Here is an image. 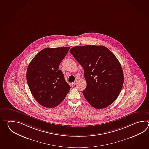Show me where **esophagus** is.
<instances>
[{"label": "esophagus", "instance_id": "obj_1", "mask_svg": "<svg viewBox=\"0 0 149 149\" xmlns=\"http://www.w3.org/2000/svg\"><path fill=\"white\" fill-rule=\"evenodd\" d=\"M77 81H74V82L72 83V85L73 86H74L76 85V84H77Z\"/></svg>", "mask_w": 149, "mask_h": 149}]
</instances>
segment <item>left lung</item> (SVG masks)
<instances>
[{
    "label": "left lung",
    "mask_w": 149,
    "mask_h": 149,
    "mask_svg": "<svg viewBox=\"0 0 149 149\" xmlns=\"http://www.w3.org/2000/svg\"><path fill=\"white\" fill-rule=\"evenodd\" d=\"M70 53L83 68L87 82L82 94L93 107H108L117 99L124 84V73L114 54L103 46L86 45Z\"/></svg>",
    "instance_id": "left-lung-1"
}]
</instances>
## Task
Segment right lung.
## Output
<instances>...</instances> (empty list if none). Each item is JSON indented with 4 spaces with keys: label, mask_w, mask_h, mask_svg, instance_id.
<instances>
[{
    "label": "right lung",
    "mask_w": 149,
    "mask_h": 149,
    "mask_svg": "<svg viewBox=\"0 0 149 149\" xmlns=\"http://www.w3.org/2000/svg\"><path fill=\"white\" fill-rule=\"evenodd\" d=\"M70 47L45 48L29 64L26 80L35 100L45 108H53L63 101L70 89L58 70Z\"/></svg>",
    "instance_id": "obj_1"
}]
</instances>
